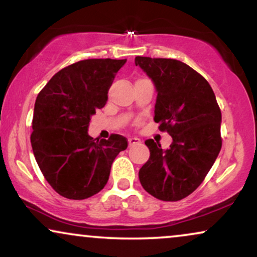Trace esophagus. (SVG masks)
<instances>
[{
	"mask_svg": "<svg viewBox=\"0 0 257 257\" xmlns=\"http://www.w3.org/2000/svg\"><path fill=\"white\" fill-rule=\"evenodd\" d=\"M142 142H140L139 138H137V137H130L128 138V146H135V145H138V144H140Z\"/></svg>",
	"mask_w": 257,
	"mask_h": 257,
	"instance_id": "esophagus-1",
	"label": "esophagus"
}]
</instances>
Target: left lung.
I'll return each mask as SVG.
<instances>
[{"label": "left lung", "instance_id": "1", "mask_svg": "<svg viewBox=\"0 0 257 257\" xmlns=\"http://www.w3.org/2000/svg\"><path fill=\"white\" fill-rule=\"evenodd\" d=\"M135 63L156 87L154 121L173 139L166 150L146 140L150 158L140 184L154 198L178 201L199 187L219 156L220 107L208 82L185 63L140 56Z\"/></svg>", "mask_w": 257, "mask_h": 257}]
</instances>
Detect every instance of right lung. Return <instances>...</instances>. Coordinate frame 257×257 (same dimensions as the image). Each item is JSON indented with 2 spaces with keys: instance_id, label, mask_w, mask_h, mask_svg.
<instances>
[{
  "instance_id": "add662e5",
  "label": "right lung",
  "mask_w": 257,
  "mask_h": 257,
  "mask_svg": "<svg viewBox=\"0 0 257 257\" xmlns=\"http://www.w3.org/2000/svg\"><path fill=\"white\" fill-rule=\"evenodd\" d=\"M126 59H85L58 71L35 101L30 142L38 167L66 199L83 200L105 187L125 137L89 136L91 117L106 104L107 92Z\"/></svg>"
}]
</instances>
